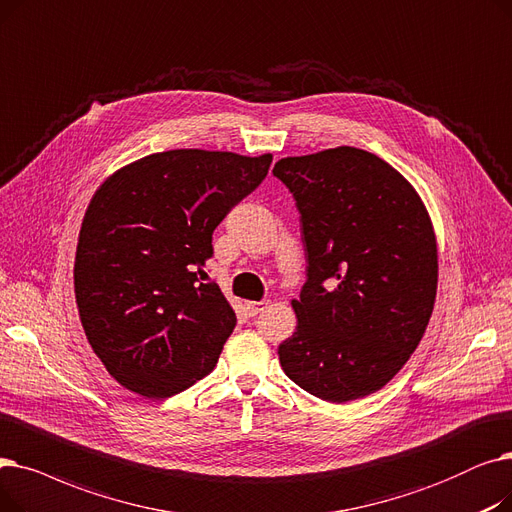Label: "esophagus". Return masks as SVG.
<instances>
[{"mask_svg": "<svg viewBox=\"0 0 512 512\" xmlns=\"http://www.w3.org/2000/svg\"><path fill=\"white\" fill-rule=\"evenodd\" d=\"M266 306H269V300H260V302H246V310L250 316H258Z\"/></svg>", "mask_w": 512, "mask_h": 512, "instance_id": "34e87169", "label": "esophagus"}]
</instances>
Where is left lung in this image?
<instances>
[{
  "instance_id": "8db88e82",
  "label": "left lung",
  "mask_w": 512,
  "mask_h": 512,
  "mask_svg": "<svg viewBox=\"0 0 512 512\" xmlns=\"http://www.w3.org/2000/svg\"><path fill=\"white\" fill-rule=\"evenodd\" d=\"M273 175L296 200L308 262L281 367L327 402L369 396L404 367L431 319L429 214L396 168L350 145L283 158Z\"/></svg>"
}]
</instances>
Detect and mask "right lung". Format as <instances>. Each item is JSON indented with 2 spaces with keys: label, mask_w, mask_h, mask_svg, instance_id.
<instances>
[{
  "label": "right lung",
  "mask_w": 512,
  "mask_h": 512,
  "mask_svg": "<svg viewBox=\"0 0 512 512\" xmlns=\"http://www.w3.org/2000/svg\"><path fill=\"white\" fill-rule=\"evenodd\" d=\"M271 154L170 150L114 173L85 212L75 294L93 352L145 398L206 377L235 312L206 281L212 233L264 181Z\"/></svg>",
  "instance_id": "obj_1"
}]
</instances>
